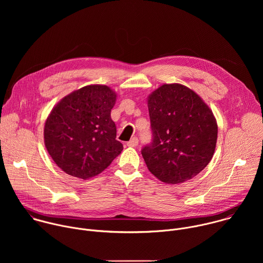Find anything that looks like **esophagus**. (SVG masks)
<instances>
[{"mask_svg": "<svg viewBox=\"0 0 263 263\" xmlns=\"http://www.w3.org/2000/svg\"><path fill=\"white\" fill-rule=\"evenodd\" d=\"M138 144V138L137 137H133V138H131L128 142H127V145L128 146H136Z\"/></svg>", "mask_w": 263, "mask_h": 263, "instance_id": "obj_1", "label": "esophagus"}]
</instances>
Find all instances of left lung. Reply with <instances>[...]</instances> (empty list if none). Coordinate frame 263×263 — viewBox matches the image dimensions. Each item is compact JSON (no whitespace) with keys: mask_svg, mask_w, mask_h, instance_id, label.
<instances>
[{"mask_svg":"<svg viewBox=\"0 0 263 263\" xmlns=\"http://www.w3.org/2000/svg\"><path fill=\"white\" fill-rule=\"evenodd\" d=\"M153 140L141 149L157 179L179 184L193 179L212 159L217 124L202 98L182 84H163L147 97Z\"/></svg>","mask_w":263,"mask_h":263,"instance_id":"obj_1","label":"left lung"}]
</instances>
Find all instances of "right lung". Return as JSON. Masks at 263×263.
<instances>
[{
  "label": "right lung",
  "mask_w": 263,
  "mask_h": 263,
  "mask_svg": "<svg viewBox=\"0 0 263 263\" xmlns=\"http://www.w3.org/2000/svg\"><path fill=\"white\" fill-rule=\"evenodd\" d=\"M117 93L107 85H87L61 99L44 129L47 151L64 173L89 179L107 168L123 151L116 139L111 109Z\"/></svg>",
  "instance_id": "obj_1"
}]
</instances>
